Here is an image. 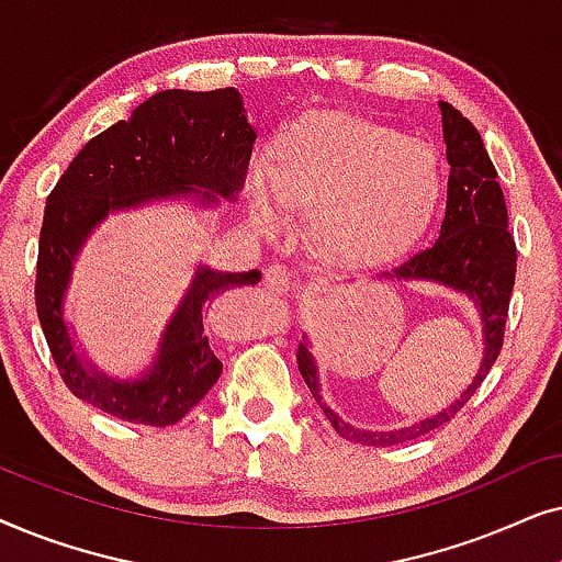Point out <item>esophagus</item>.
<instances>
[{"label":"esophagus","instance_id":"1","mask_svg":"<svg viewBox=\"0 0 562 562\" xmlns=\"http://www.w3.org/2000/svg\"><path fill=\"white\" fill-rule=\"evenodd\" d=\"M263 283L273 294H286L291 289V273L283 266H268L263 273Z\"/></svg>","mask_w":562,"mask_h":562}]
</instances>
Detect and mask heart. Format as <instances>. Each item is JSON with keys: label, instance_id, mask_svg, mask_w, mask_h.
Returning <instances> with one entry per match:
<instances>
[{"label": "heart", "instance_id": "obj_1", "mask_svg": "<svg viewBox=\"0 0 562 562\" xmlns=\"http://www.w3.org/2000/svg\"><path fill=\"white\" fill-rule=\"evenodd\" d=\"M440 199V160L427 143L342 112L289 125L268 150L266 179L245 183L258 229L279 233L281 206L312 212L314 248L348 266L402 258L425 235Z\"/></svg>", "mask_w": 562, "mask_h": 562}]
</instances>
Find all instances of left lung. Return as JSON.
Returning <instances> with one entry per match:
<instances>
[{
	"mask_svg": "<svg viewBox=\"0 0 562 562\" xmlns=\"http://www.w3.org/2000/svg\"><path fill=\"white\" fill-rule=\"evenodd\" d=\"M440 112L450 164L448 206H445L440 235L427 250L406 258L402 266L391 268L379 279L394 283H437V286L465 296L479 312L483 356L471 383L445 409L412 422L406 427L360 429L352 427L350 422H345L340 414H335L322 402L319 368L317 360H314L310 335L304 333L296 350L299 371H302V379L310 386L314 402L325 412L335 432L350 442L386 448V445L409 442L429 435L432 429H440L479 391L504 345V325L506 314H509L514 273H517V245L509 235L504 191L498 187L496 168L491 164L473 122L465 120L448 102H440Z\"/></svg>",
	"mask_w": 562,
	"mask_h": 562,
	"instance_id": "obj_1",
	"label": "left lung"
}]
</instances>
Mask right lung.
<instances>
[{
  "mask_svg": "<svg viewBox=\"0 0 562 562\" xmlns=\"http://www.w3.org/2000/svg\"><path fill=\"white\" fill-rule=\"evenodd\" d=\"M252 143L256 130L235 87L166 89L83 145L60 176L45 204L35 306L60 379L81 402L135 425L168 427L217 383L222 363L204 335V312L227 289L258 283L260 271L229 273L196 263L150 363L135 379L102 371L76 345L66 294L83 245L110 214L158 202L217 210L240 189Z\"/></svg>",
  "mask_w": 562,
  "mask_h": 562,
  "instance_id": "right-lung-1",
  "label": "right lung"
}]
</instances>
